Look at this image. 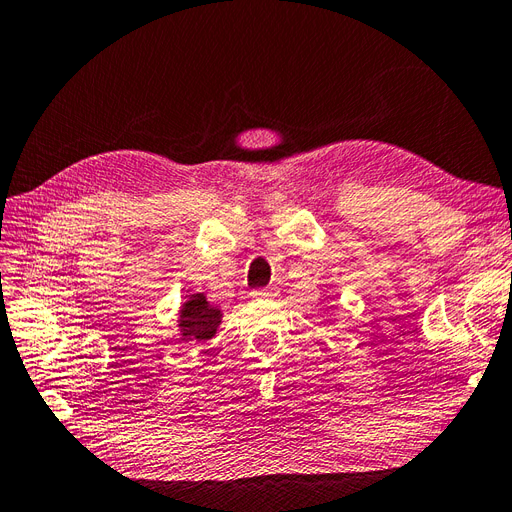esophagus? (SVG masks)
<instances>
[{
    "label": "esophagus",
    "mask_w": 512,
    "mask_h": 512,
    "mask_svg": "<svg viewBox=\"0 0 512 512\" xmlns=\"http://www.w3.org/2000/svg\"><path fill=\"white\" fill-rule=\"evenodd\" d=\"M252 297L258 299V301L271 299V297H273V290H269V288H258V290H252Z\"/></svg>",
    "instance_id": "1"
}]
</instances>
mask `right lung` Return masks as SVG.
<instances>
[{
	"instance_id": "right-lung-1",
	"label": "right lung",
	"mask_w": 512,
	"mask_h": 512,
	"mask_svg": "<svg viewBox=\"0 0 512 512\" xmlns=\"http://www.w3.org/2000/svg\"><path fill=\"white\" fill-rule=\"evenodd\" d=\"M222 314L218 307L207 303L205 294H192L190 301H185L181 309V335L190 342H203L215 335V329L220 327Z\"/></svg>"
}]
</instances>
